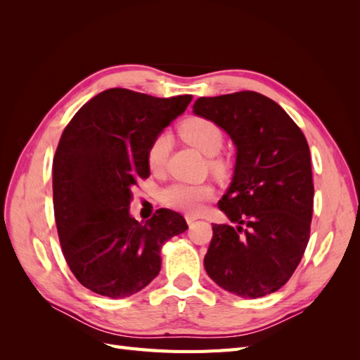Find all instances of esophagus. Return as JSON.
Returning a JSON list of instances; mask_svg holds the SVG:
<instances>
[{
    "mask_svg": "<svg viewBox=\"0 0 360 360\" xmlns=\"http://www.w3.org/2000/svg\"><path fill=\"white\" fill-rule=\"evenodd\" d=\"M184 217H186V222H188L189 225H192L195 221L198 219V217H197V216H193V214H186Z\"/></svg>",
    "mask_w": 360,
    "mask_h": 360,
    "instance_id": "1",
    "label": "esophagus"
}]
</instances>
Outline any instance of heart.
<instances>
[{"instance_id": "obj_1", "label": "heart", "mask_w": 360, "mask_h": 360, "mask_svg": "<svg viewBox=\"0 0 360 360\" xmlns=\"http://www.w3.org/2000/svg\"><path fill=\"white\" fill-rule=\"evenodd\" d=\"M183 138L191 146L200 150L205 156H214L219 153L224 146V132L213 120L204 117H193L184 122L180 127ZM172 147V136L168 130L160 132L151 139L147 148V165L153 172H160L167 165L169 151ZM212 167L221 169L224 167L222 160L213 159ZM214 191L210 184H191L176 181L168 184L160 192L162 202L171 209L181 210L186 213L200 212L202 202L213 198Z\"/></svg>"}]
</instances>
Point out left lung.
Listing matches in <instances>:
<instances>
[{
    "label": "left lung",
    "instance_id": "obj_1",
    "mask_svg": "<svg viewBox=\"0 0 360 360\" xmlns=\"http://www.w3.org/2000/svg\"><path fill=\"white\" fill-rule=\"evenodd\" d=\"M193 112L219 124L237 147L231 186L217 202L231 224H213L205 271L240 297L275 292L297 269L309 242L308 141L276 102L255 91L200 97Z\"/></svg>",
    "mask_w": 360,
    "mask_h": 360
}]
</instances>
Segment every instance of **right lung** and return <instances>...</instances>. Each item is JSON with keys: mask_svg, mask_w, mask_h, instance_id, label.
Instances as JSON below:
<instances>
[{"mask_svg": "<svg viewBox=\"0 0 360 360\" xmlns=\"http://www.w3.org/2000/svg\"><path fill=\"white\" fill-rule=\"evenodd\" d=\"M191 101V94L160 99L110 89L63 130L52 165L53 214L63 255L85 288L132 296L158 276L162 245L188 230L177 212L159 209L143 225L129 205L132 188L150 176L151 139Z\"/></svg>", "mask_w": 360, "mask_h": 360, "instance_id": "obj_1", "label": "right lung"}]
</instances>
